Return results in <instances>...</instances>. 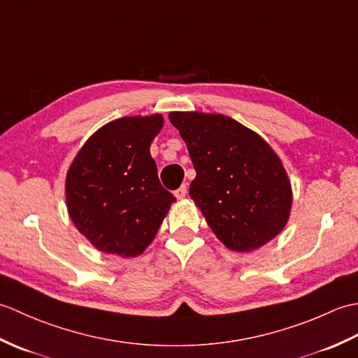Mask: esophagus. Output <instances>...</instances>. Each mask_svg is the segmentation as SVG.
Listing matches in <instances>:
<instances>
[{
    "instance_id": "1",
    "label": "esophagus",
    "mask_w": 358,
    "mask_h": 358,
    "mask_svg": "<svg viewBox=\"0 0 358 358\" xmlns=\"http://www.w3.org/2000/svg\"><path fill=\"white\" fill-rule=\"evenodd\" d=\"M173 194H175V196H177L178 200H183L185 196L187 195V186L186 185H181Z\"/></svg>"
}]
</instances>
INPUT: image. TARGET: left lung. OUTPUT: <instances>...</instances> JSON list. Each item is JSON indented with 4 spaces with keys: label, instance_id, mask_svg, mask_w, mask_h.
<instances>
[{
    "label": "left lung",
    "instance_id": "left-lung-1",
    "mask_svg": "<svg viewBox=\"0 0 358 358\" xmlns=\"http://www.w3.org/2000/svg\"><path fill=\"white\" fill-rule=\"evenodd\" d=\"M196 177L189 195L223 245L250 252L283 231L292 187L268 141L222 113L171 112Z\"/></svg>",
    "mask_w": 358,
    "mask_h": 358
}]
</instances>
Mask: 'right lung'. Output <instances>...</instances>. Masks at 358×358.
I'll use <instances>...</instances> for the list:
<instances>
[{
    "label": "right lung",
    "mask_w": 358,
    "mask_h": 358,
    "mask_svg": "<svg viewBox=\"0 0 358 358\" xmlns=\"http://www.w3.org/2000/svg\"><path fill=\"white\" fill-rule=\"evenodd\" d=\"M163 123L162 113L113 120L89 136L67 171L72 223L104 254H143L175 201L150 157Z\"/></svg>",
    "instance_id": "1"
}]
</instances>
